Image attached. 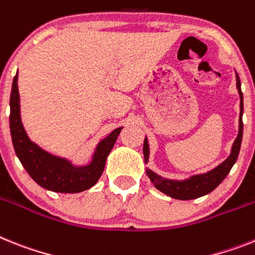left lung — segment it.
Segmentation results:
<instances>
[{
    "label": "left lung",
    "mask_w": 255,
    "mask_h": 255,
    "mask_svg": "<svg viewBox=\"0 0 255 255\" xmlns=\"http://www.w3.org/2000/svg\"><path fill=\"white\" fill-rule=\"evenodd\" d=\"M236 84L237 89H239V95H240V121H239V134H237L236 140L232 145V150H231L230 157L224 160L223 163H220L218 167L214 170L209 171L206 174L202 175H194V176L189 177L187 180H168V179H163L162 176L157 175L151 170H146V174L151 183L154 184V187L160 190L162 193L167 194V196L172 197L175 200H194L198 197H202L205 194L213 192L215 188L219 185L222 181L226 179V176L230 174L231 168L237 160L239 153H240L241 141H243V113H244V97L243 92H241V83L239 75L236 74ZM144 158L145 162L149 159V145H147V140L145 137L144 141Z\"/></svg>",
    "instance_id": "8db88e82"
}]
</instances>
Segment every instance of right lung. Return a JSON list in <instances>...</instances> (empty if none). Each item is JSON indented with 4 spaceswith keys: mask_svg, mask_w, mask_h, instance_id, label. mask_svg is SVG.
Returning a JSON list of instances; mask_svg holds the SVG:
<instances>
[{
    "mask_svg": "<svg viewBox=\"0 0 255 255\" xmlns=\"http://www.w3.org/2000/svg\"><path fill=\"white\" fill-rule=\"evenodd\" d=\"M122 128L114 129L97 145L93 159L88 166L76 167L65 158L51 155L32 142L25 133L20 119L18 72L14 76L10 95V132L14 150L29 176L45 189L59 193H79L93 187L104 172L106 158Z\"/></svg>",
    "mask_w": 255,
    "mask_h": 255,
    "instance_id": "obj_1",
    "label": "right lung"
}]
</instances>
